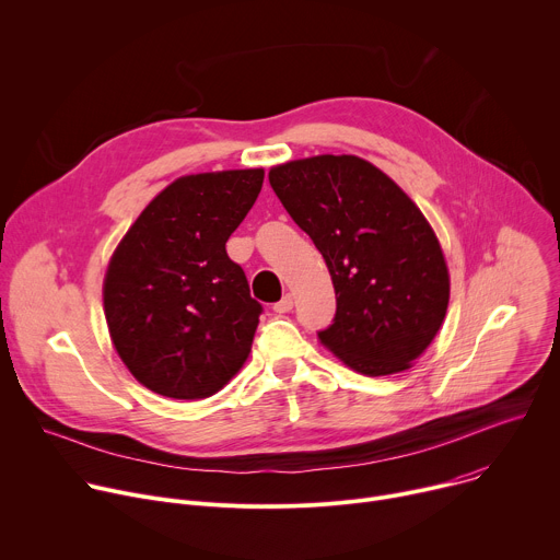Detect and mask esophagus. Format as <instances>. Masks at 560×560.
Segmentation results:
<instances>
[{"label": "esophagus", "instance_id": "34e87169", "mask_svg": "<svg viewBox=\"0 0 560 560\" xmlns=\"http://www.w3.org/2000/svg\"><path fill=\"white\" fill-rule=\"evenodd\" d=\"M292 296L290 294H283L275 305H272V310L277 312V314H285V312H290L292 310Z\"/></svg>", "mask_w": 560, "mask_h": 560}]
</instances>
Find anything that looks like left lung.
Here are the masks:
<instances>
[{"label":"left lung","instance_id":"1","mask_svg":"<svg viewBox=\"0 0 560 560\" xmlns=\"http://www.w3.org/2000/svg\"><path fill=\"white\" fill-rule=\"evenodd\" d=\"M268 179L335 283L337 314L318 341L368 376L408 370L436 337L450 301L445 257L423 212L354 154L296 159Z\"/></svg>","mask_w":560,"mask_h":560}]
</instances>
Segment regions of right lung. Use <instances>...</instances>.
<instances>
[{"mask_svg":"<svg viewBox=\"0 0 560 560\" xmlns=\"http://www.w3.org/2000/svg\"><path fill=\"white\" fill-rule=\"evenodd\" d=\"M261 186V168L179 177L117 246L104 279L108 332L148 389L206 398L246 363L264 307L225 242Z\"/></svg>","mask_w":560,"mask_h":560,"instance_id":"right-lung-1","label":"right lung"}]
</instances>
